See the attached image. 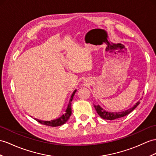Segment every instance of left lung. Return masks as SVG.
<instances>
[{
    "instance_id": "left-lung-1",
    "label": "left lung",
    "mask_w": 156,
    "mask_h": 156,
    "mask_svg": "<svg viewBox=\"0 0 156 156\" xmlns=\"http://www.w3.org/2000/svg\"><path fill=\"white\" fill-rule=\"evenodd\" d=\"M140 103V102L138 101V102H136V105L133 107L129 108L125 111L119 112H111L106 111L103 108H101L99 105H94V107L95 108V110L97 111L98 115H99L102 119H105V120H112L119 119V118H122L128 115V114H130L132 111H134Z\"/></svg>"
}]
</instances>
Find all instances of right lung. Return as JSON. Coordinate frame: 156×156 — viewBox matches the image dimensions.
Masks as SVG:
<instances>
[{
  "label": "right lung",
  "instance_id": "add662e5",
  "mask_svg": "<svg viewBox=\"0 0 156 156\" xmlns=\"http://www.w3.org/2000/svg\"><path fill=\"white\" fill-rule=\"evenodd\" d=\"M76 91H77V90H75L73 91V93L71 94V98L69 101V104L67 105V108L66 111L65 115H63L62 116L59 117V119H57L55 120H53L51 121H43L41 120H37L36 119H35V120L41 124H42L44 125H46V126H54V127L59 126H62V125H63V124H65L67 121L69 120V117L71 115V101L73 100V96Z\"/></svg>",
  "mask_w": 156,
  "mask_h": 156
}]
</instances>
